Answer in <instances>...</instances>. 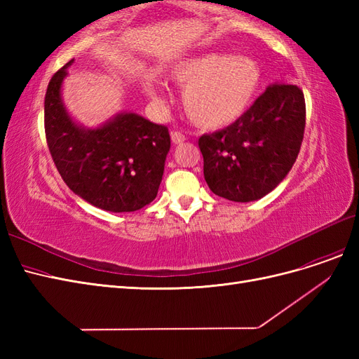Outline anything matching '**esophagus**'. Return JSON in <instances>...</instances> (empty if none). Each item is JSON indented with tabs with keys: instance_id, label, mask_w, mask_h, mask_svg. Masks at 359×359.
Instances as JSON below:
<instances>
[{
	"instance_id": "1",
	"label": "esophagus",
	"mask_w": 359,
	"mask_h": 359,
	"mask_svg": "<svg viewBox=\"0 0 359 359\" xmlns=\"http://www.w3.org/2000/svg\"><path fill=\"white\" fill-rule=\"evenodd\" d=\"M170 137H172V142L175 145H180L184 142V140H186V136H184L181 132H172Z\"/></svg>"
}]
</instances>
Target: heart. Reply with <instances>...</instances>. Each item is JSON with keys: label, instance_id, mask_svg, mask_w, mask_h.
Listing matches in <instances>:
<instances>
[{"label": "heart", "instance_id": "heart-1", "mask_svg": "<svg viewBox=\"0 0 359 359\" xmlns=\"http://www.w3.org/2000/svg\"><path fill=\"white\" fill-rule=\"evenodd\" d=\"M170 79L184 86L182 107L190 121L205 130H219L243 118L257 94L262 72L255 58L205 52L177 64ZM144 90L160 102L157 83L144 79Z\"/></svg>", "mask_w": 359, "mask_h": 359}]
</instances>
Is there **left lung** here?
I'll return each mask as SVG.
<instances>
[{
  "instance_id": "8db88e82",
  "label": "left lung",
  "mask_w": 359,
  "mask_h": 359,
  "mask_svg": "<svg viewBox=\"0 0 359 359\" xmlns=\"http://www.w3.org/2000/svg\"><path fill=\"white\" fill-rule=\"evenodd\" d=\"M306 127V102L297 85L273 83L243 118L199 139L203 177L217 196L253 202L286 178Z\"/></svg>"
}]
</instances>
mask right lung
Listing matches in <instances>:
<instances>
[{"mask_svg": "<svg viewBox=\"0 0 359 359\" xmlns=\"http://www.w3.org/2000/svg\"><path fill=\"white\" fill-rule=\"evenodd\" d=\"M73 61L52 76L45 97V132L53 163L69 189L97 208H144L156 199L165 172L168 128L136 112H119L93 128L74 121L62 100V82Z\"/></svg>", "mask_w": 359, "mask_h": 359, "instance_id": "obj_1", "label": "right lung"}]
</instances>
